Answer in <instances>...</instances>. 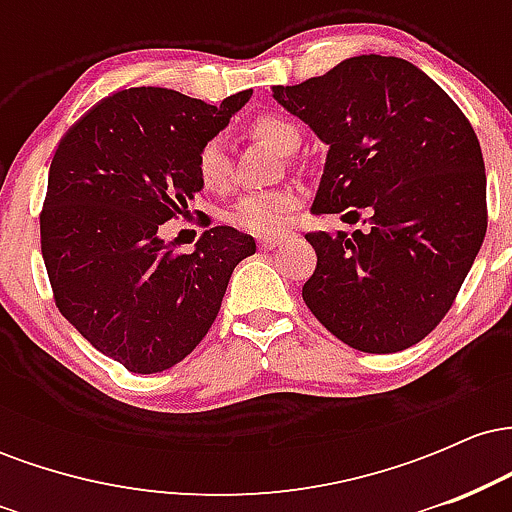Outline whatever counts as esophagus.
<instances>
[{
    "mask_svg": "<svg viewBox=\"0 0 512 512\" xmlns=\"http://www.w3.org/2000/svg\"><path fill=\"white\" fill-rule=\"evenodd\" d=\"M281 240H284V238H279V236H264V238H260V248H262V250H274V248H279Z\"/></svg>",
    "mask_w": 512,
    "mask_h": 512,
    "instance_id": "esophagus-1",
    "label": "esophagus"
}]
</instances>
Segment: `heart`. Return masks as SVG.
Masks as SVG:
<instances>
[{
    "label": "heart",
    "mask_w": 512,
    "mask_h": 512,
    "mask_svg": "<svg viewBox=\"0 0 512 512\" xmlns=\"http://www.w3.org/2000/svg\"><path fill=\"white\" fill-rule=\"evenodd\" d=\"M250 134L276 151H293L298 146V127L279 115H257L250 122ZM197 175L207 190H226L231 182V163H228L226 146L219 139H209L197 154ZM301 202V195L293 187L272 192H252L243 197L231 211V221L238 228L260 236L281 233L289 226L293 209Z\"/></svg>",
    "instance_id": "heart-1"
}]
</instances>
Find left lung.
<instances>
[{
  "instance_id": "left-lung-1",
  "label": "left lung",
  "mask_w": 512,
  "mask_h": 512,
  "mask_svg": "<svg viewBox=\"0 0 512 512\" xmlns=\"http://www.w3.org/2000/svg\"><path fill=\"white\" fill-rule=\"evenodd\" d=\"M274 101L327 151L313 214L366 211L368 231L308 233L303 301L344 344L395 354L436 330L486 236V173L472 125L431 76L361 55Z\"/></svg>"
}]
</instances>
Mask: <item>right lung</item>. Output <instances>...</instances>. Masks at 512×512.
<instances>
[{"mask_svg": "<svg viewBox=\"0 0 512 512\" xmlns=\"http://www.w3.org/2000/svg\"><path fill=\"white\" fill-rule=\"evenodd\" d=\"M209 105L139 86L103 98L69 127L50 163L40 248L60 313L132 373L173 368L219 315L228 279L255 255L231 226L204 231L195 250L158 236L202 190L197 154L250 101Z\"/></svg>", "mask_w": 512, "mask_h": 512, "instance_id": "right-lung-1", "label": "right lung"}]
</instances>
